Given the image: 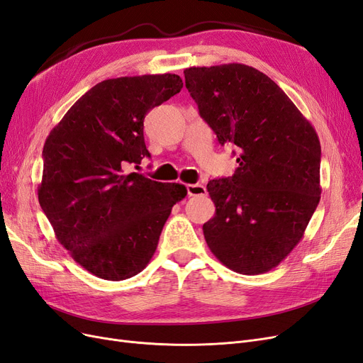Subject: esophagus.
<instances>
[{
    "instance_id": "obj_1",
    "label": "esophagus",
    "mask_w": 363,
    "mask_h": 363,
    "mask_svg": "<svg viewBox=\"0 0 363 363\" xmlns=\"http://www.w3.org/2000/svg\"><path fill=\"white\" fill-rule=\"evenodd\" d=\"M187 194H189V196H204V195H207V189H206V186L201 183L187 184Z\"/></svg>"
}]
</instances>
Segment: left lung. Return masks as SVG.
Returning <instances> with one entry per match:
<instances>
[{"label":"left lung","mask_w":363,"mask_h":363,"mask_svg":"<svg viewBox=\"0 0 363 363\" xmlns=\"http://www.w3.org/2000/svg\"><path fill=\"white\" fill-rule=\"evenodd\" d=\"M199 116L239 152L231 177L210 180L216 213L203 225L228 269L259 274L301 242L320 203L321 147L311 123L267 74L239 62L184 70Z\"/></svg>","instance_id":"8db88e82"}]
</instances>
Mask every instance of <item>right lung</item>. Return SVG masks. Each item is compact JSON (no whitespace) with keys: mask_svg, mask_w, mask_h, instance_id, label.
Here are the masks:
<instances>
[{"mask_svg":"<svg viewBox=\"0 0 363 363\" xmlns=\"http://www.w3.org/2000/svg\"><path fill=\"white\" fill-rule=\"evenodd\" d=\"M182 89L172 73L102 81L46 138L40 207L57 240L97 278L138 274L156 251L172 206L187 194L183 184L126 172L150 157L147 112Z\"/></svg>","mask_w":363,"mask_h":363,"instance_id":"add662e5","label":"right lung"}]
</instances>
